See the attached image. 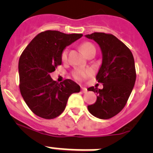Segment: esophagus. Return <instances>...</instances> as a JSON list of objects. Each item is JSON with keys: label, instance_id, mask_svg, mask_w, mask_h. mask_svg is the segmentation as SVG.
<instances>
[{"label": "esophagus", "instance_id": "34e87169", "mask_svg": "<svg viewBox=\"0 0 153 153\" xmlns=\"http://www.w3.org/2000/svg\"><path fill=\"white\" fill-rule=\"evenodd\" d=\"M82 92H83V93H86V92H87V89H86V87H82Z\"/></svg>", "mask_w": 153, "mask_h": 153}]
</instances>
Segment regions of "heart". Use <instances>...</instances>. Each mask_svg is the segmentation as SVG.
<instances>
[{"label":"heart","instance_id":"heart-1","mask_svg":"<svg viewBox=\"0 0 153 153\" xmlns=\"http://www.w3.org/2000/svg\"><path fill=\"white\" fill-rule=\"evenodd\" d=\"M80 50L81 51L84 53L85 55H87L91 51H94L95 49V47L90 42H85V43H83V44L80 45ZM67 49H65L64 51L62 52V54H61V59L63 60H65L67 59ZM74 77L76 79H82L83 77H84L85 76H86V73L83 72V71H81V70H76L75 72L74 73Z\"/></svg>","mask_w":153,"mask_h":153}]
</instances>
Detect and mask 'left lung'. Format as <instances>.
Returning a JSON list of instances; mask_svg holds the SVG:
<instances>
[{"label": "left lung", "instance_id": "left-lung-1", "mask_svg": "<svg viewBox=\"0 0 153 153\" xmlns=\"http://www.w3.org/2000/svg\"><path fill=\"white\" fill-rule=\"evenodd\" d=\"M100 47L102 63L97 74L103 88L91 86L89 91L97 93L95 103L87 106L93 116L106 120L118 114L125 106L136 82L134 58L130 50L118 38L105 33L85 35Z\"/></svg>", "mask_w": 153, "mask_h": 153}]
</instances>
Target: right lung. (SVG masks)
I'll return each mask as SVG.
<instances>
[{"mask_svg": "<svg viewBox=\"0 0 153 153\" xmlns=\"http://www.w3.org/2000/svg\"><path fill=\"white\" fill-rule=\"evenodd\" d=\"M83 36L47 30L36 35L22 53L18 63L20 90L24 101L36 116L53 119L60 116L72 93L80 86L71 79L62 83L53 80L50 74L62 63V52Z\"/></svg>", "mask_w": 153, "mask_h": 153, "instance_id": "right-lung-1", "label": "right lung"}]
</instances>
